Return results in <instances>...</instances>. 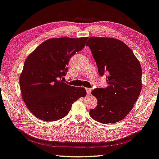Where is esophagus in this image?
<instances>
[{"label":"esophagus","instance_id":"34e87169","mask_svg":"<svg viewBox=\"0 0 159 159\" xmlns=\"http://www.w3.org/2000/svg\"><path fill=\"white\" fill-rule=\"evenodd\" d=\"M86 92L88 94H90V93L92 92V89L91 88H86Z\"/></svg>","mask_w":159,"mask_h":159}]
</instances>
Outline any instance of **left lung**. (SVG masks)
I'll use <instances>...</instances> for the list:
<instances>
[{
    "instance_id": "1",
    "label": "left lung",
    "mask_w": 159,
    "mask_h": 159,
    "mask_svg": "<svg viewBox=\"0 0 159 159\" xmlns=\"http://www.w3.org/2000/svg\"><path fill=\"white\" fill-rule=\"evenodd\" d=\"M86 45L91 49L99 74H107V83L106 88L92 91L98 103L89 110L90 116L105 124L119 122L132 110L141 93V64L131 49L119 39L93 36Z\"/></svg>"
}]
</instances>
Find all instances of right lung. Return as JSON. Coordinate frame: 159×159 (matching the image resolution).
<instances>
[{
  "label": "right lung",
  "instance_id": "obj_1",
  "mask_svg": "<svg viewBox=\"0 0 159 159\" xmlns=\"http://www.w3.org/2000/svg\"><path fill=\"white\" fill-rule=\"evenodd\" d=\"M88 39H49L26 58L19 79L21 95L27 107L40 120L62 119L74 102L86 95L84 88L70 86L61 79L70 59L85 47Z\"/></svg>",
  "mask_w": 159,
  "mask_h": 159
}]
</instances>
